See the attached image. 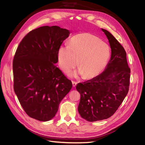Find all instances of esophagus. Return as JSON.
Masks as SVG:
<instances>
[{
    "instance_id": "obj_1",
    "label": "esophagus",
    "mask_w": 145,
    "mask_h": 145,
    "mask_svg": "<svg viewBox=\"0 0 145 145\" xmlns=\"http://www.w3.org/2000/svg\"><path fill=\"white\" fill-rule=\"evenodd\" d=\"M72 84H73V87H76V85L77 84V82L76 81H72Z\"/></svg>"
}]
</instances>
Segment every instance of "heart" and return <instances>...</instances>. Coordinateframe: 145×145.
Here are the masks:
<instances>
[{
    "instance_id": "b5f03b06",
    "label": "heart",
    "mask_w": 145,
    "mask_h": 145,
    "mask_svg": "<svg viewBox=\"0 0 145 145\" xmlns=\"http://www.w3.org/2000/svg\"><path fill=\"white\" fill-rule=\"evenodd\" d=\"M110 57L108 45L100 38L89 33L80 34L74 36L69 44L59 48L58 59L60 67L68 72L78 63L81 67L72 76L84 74L86 79L98 76L103 71Z\"/></svg>"
}]
</instances>
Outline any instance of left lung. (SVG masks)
<instances>
[{
  "label": "left lung",
  "mask_w": 145,
  "mask_h": 145,
  "mask_svg": "<svg viewBox=\"0 0 145 145\" xmlns=\"http://www.w3.org/2000/svg\"><path fill=\"white\" fill-rule=\"evenodd\" d=\"M101 30L111 48L110 60L102 73L78 83L76 87L81 94L78 112L82 118L89 122L113 115L126 97L130 86L131 71L124 48L110 32Z\"/></svg>",
  "instance_id": "obj_1"
}]
</instances>
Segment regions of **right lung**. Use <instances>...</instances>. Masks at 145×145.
<instances>
[{
  "label": "right lung",
  "instance_id": "1",
  "mask_svg": "<svg viewBox=\"0 0 145 145\" xmlns=\"http://www.w3.org/2000/svg\"><path fill=\"white\" fill-rule=\"evenodd\" d=\"M69 33L58 26H42L29 32L16 50L12 63L14 91L32 118L51 120L72 87V81L55 65L59 48Z\"/></svg>",
  "mask_w": 145,
  "mask_h": 145
}]
</instances>
